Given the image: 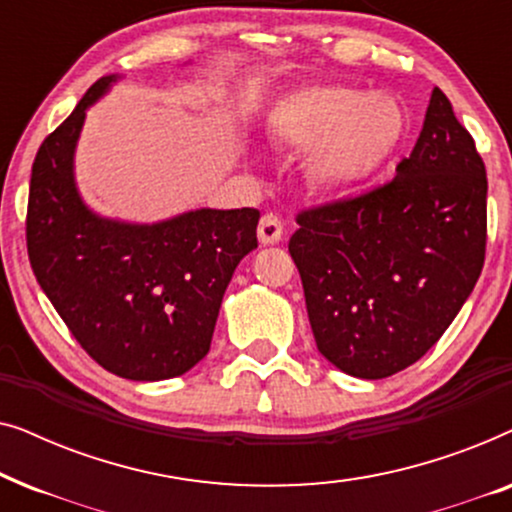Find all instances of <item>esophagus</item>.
<instances>
[{"mask_svg":"<svg viewBox=\"0 0 512 512\" xmlns=\"http://www.w3.org/2000/svg\"><path fill=\"white\" fill-rule=\"evenodd\" d=\"M284 237V226L275 214H265L261 223H258V240H261L263 247H272V244H279Z\"/></svg>","mask_w":512,"mask_h":512,"instance_id":"esophagus-1","label":"esophagus"}]
</instances>
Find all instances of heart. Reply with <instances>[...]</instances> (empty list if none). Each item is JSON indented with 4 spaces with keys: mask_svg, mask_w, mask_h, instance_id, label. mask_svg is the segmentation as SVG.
Segmentation results:
<instances>
[{
    "mask_svg": "<svg viewBox=\"0 0 512 512\" xmlns=\"http://www.w3.org/2000/svg\"><path fill=\"white\" fill-rule=\"evenodd\" d=\"M268 132L277 146L307 151V174L321 191L356 193L398 156L408 135V116L387 93L307 86L272 104Z\"/></svg>",
    "mask_w": 512,
    "mask_h": 512,
    "instance_id": "heart-1",
    "label": "heart"
}]
</instances>
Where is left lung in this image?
Here are the masks:
<instances>
[{
  "label": "left lung",
  "instance_id": "1",
  "mask_svg": "<svg viewBox=\"0 0 512 512\" xmlns=\"http://www.w3.org/2000/svg\"><path fill=\"white\" fill-rule=\"evenodd\" d=\"M298 223L289 251L321 356L361 380L422 359L471 296L487 244L485 163L443 90L387 186Z\"/></svg>",
  "mask_w": 512,
  "mask_h": 512
}]
</instances>
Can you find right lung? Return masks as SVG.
I'll list each match as a JSON object with an SVG mask.
<instances>
[{"label":"right lung","instance_id":"right-lung-1","mask_svg":"<svg viewBox=\"0 0 512 512\" xmlns=\"http://www.w3.org/2000/svg\"><path fill=\"white\" fill-rule=\"evenodd\" d=\"M95 81L39 146L27 202L34 277L81 347L135 382L179 377L200 363L233 272L258 247V209H188L139 223L102 216L76 184L88 109L121 81Z\"/></svg>","mask_w":512,"mask_h":512}]
</instances>
